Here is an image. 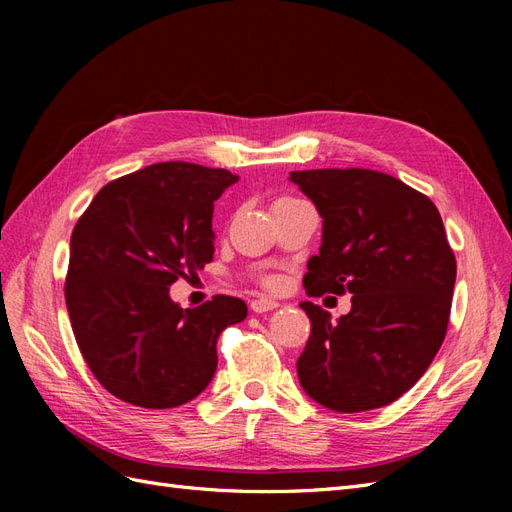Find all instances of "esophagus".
I'll return each mask as SVG.
<instances>
[{
  "label": "esophagus",
  "instance_id": "obj_1",
  "mask_svg": "<svg viewBox=\"0 0 512 512\" xmlns=\"http://www.w3.org/2000/svg\"><path fill=\"white\" fill-rule=\"evenodd\" d=\"M252 312H256V314H262V312H271V309H275V307H280V303H277L275 299H269V297H258V299H254L252 301Z\"/></svg>",
  "mask_w": 512,
  "mask_h": 512
}]
</instances>
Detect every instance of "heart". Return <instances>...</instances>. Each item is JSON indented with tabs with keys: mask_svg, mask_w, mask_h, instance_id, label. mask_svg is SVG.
I'll return each instance as SVG.
<instances>
[{
	"mask_svg": "<svg viewBox=\"0 0 512 512\" xmlns=\"http://www.w3.org/2000/svg\"><path fill=\"white\" fill-rule=\"evenodd\" d=\"M280 200H286V198H280Z\"/></svg>",
	"mask_w": 512,
	"mask_h": 512,
	"instance_id": "1",
	"label": "heart"
}]
</instances>
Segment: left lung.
Returning a JSON list of instances; mask_svg holds the SVG:
<instances>
[{"label":"left lung","instance_id":"obj_1","mask_svg":"<svg viewBox=\"0 0 512 512\" xmlns=\"http://www.w3.org/2000/svg\"><path fill=\"white\" fill-rule=\"evenodd\" d=\"M288 179L322 218L305 292L352 294V309L335 322L320 305L301 303L312 333L299 382L335 412L382 408L412 389L444 342L457 262L440 211L378 170H294Z\"/></svg>","mask_w":512,"mask_h":512}]
</instances>
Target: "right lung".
I'll use <instances>...</instances> for the list:
<instances>
[{"label":"right lung","instance_id":"obj_1","mask_svg":"<svg viewBox=\"0 0 512 512\" xmlns=\"http://www.w3.org/2000/svg\"><path fill=\"white\" fill-rule=\"evenodd\" d=\"M237 175L190 162L151 164L91 200L70 239L66 305L83 359L108 393L162 410L203 393L220 333L247 316L218 294L183 309L179 277L213 258V203Z\"/></svg>","mask_w":512,"mask_h":512}]
</instances>
